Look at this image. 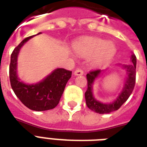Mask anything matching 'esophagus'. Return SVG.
Instances as JSON below:
<instances>
[{"label": "esophagus", "instance_id": "esophagus-1", "mask_svg": "<svg viewBox=\"0 0 147 147\" xmlns=\"http://www.w3.org/2000/svg\"><path fill=\"white\" fill-rule=\"evenodd\" d=\"M84 74V70L82 69H80V68H77V70L74 71V75L76 76H80V75Z\"/></svg>", "mask_w": 147, "mask_h": 147}]
</instances>
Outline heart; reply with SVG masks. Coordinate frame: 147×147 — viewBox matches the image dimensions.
Listing matches in <instances>:
<instances>
[{"instance_id":"heart-1","label":"heart","mask_w":147,"mask_h":147,"mask_svg":"<svg viewBox=\"0 0 147 147\" xmlns=\"http://www.w3.org/2000/svg\"><path fill=\"white\" fill-rule=\"evenodd\" d=\"M74 51L81 57L93 56L94 65L103 64L110 61L115 53V47L111 43H105L103 40L89 38L77 43L74 46Z\"/></svg>"}]
</instances>
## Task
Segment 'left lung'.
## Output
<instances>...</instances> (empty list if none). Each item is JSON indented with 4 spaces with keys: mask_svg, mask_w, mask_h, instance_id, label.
I'll list each match as a JSON object with an SVG mask.
<instances>
[{
    "mask_svg": "<svg viewBox=\"0 0 147 147\" xmlns=\"http://www.w3.org/2000/svg\"><path fill=\"white\" fill-rule=\"evenodd\" d=\"M132 64L124 65L123 67L127 70V79L126 80L125 85L123 88V90L118 96L116 100L110 103H103L99 102L93 96V84L96 78L102 72L101 70H94L90 71L86 74L87 80V90L85 92V99L87 107L97 113H109L117 110L126 101L132 94L134 89L135 83H136V57L135 54L131 56Z\"/></svg>",
    "mask_w": 147,
    "mask_h": 147,
    "instance_id": "8db88e82",
    "label": "left lung"
}]
</instances>
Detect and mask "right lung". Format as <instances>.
I'll list each match as a JSON object with an SVG mask.
<instances>
[{
    "label": "right lung",
    "mask_w": 147,
    "mask_h": 147,
    "mask_svg": "<svg viewBox=\"0 0 147 147\" xmlns=\"http://www.w3.org/2000/svg\"><path fill=\"white\" fill-rule=\"evenodd\" d=\"M39 33L37 34H40ZM30 36L20 42L13 51L9 67L10 82L14 94L27 108L35 111H44L53 109L60 102L61 96L72 71L57 68L42 81L35 84H26L17 76V61L21 47L32 38Z\"/></svg>",
    "instance_id": "add662e5"
}]
</instances>
